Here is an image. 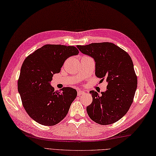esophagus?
<instances>
[{
    "instance_id": "esophagus-1",
    "label": "esophagus",
    "mask_w": 156,
    "mask_h": 156,
    "mask_svg": "<svg viewBox=\"0 0 156 156\" xmlns=\"http://www.w3.org/2000/svg\"><path fill=\"white\" fill-rule=\"evenodd\" d=\"M83 94H84V92H83V91H82V90H78L77 91V95L79 96L83 95Z\"/></svg>"
}]
</instances>
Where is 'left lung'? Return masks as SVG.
<instances>
[{
    "instance_id": "1",
    "label": "left lung",
    "mask_w": 156,
    "mask_h": 156,
    "mask_svg": "<svg viewBox=\"0 0 156 156\" xmlns=\"http://www.w3.org/2000/svg\"><path fill=\"white\" fill-rule=\"evenodd\" d=\"M80 52L92 57L95 62V76L108 85L101 95L94 90L90 94L92 103L87 107L90 119L102 125L119 121L133 103L137 84L130 56L111 42H99L77 46ZM100 81V82H101Z\"/></svg>"
}]
</instances>
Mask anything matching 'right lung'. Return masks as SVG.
I'll return each instance as SVG.
<instances>
[{
	"instance_id": "1",
	"label": "right lung",
	"mask_w": 156,
	"mask_h": 156,
	"mask_svg": "<svg viewBox=\"0 0 156 156\" xmlns=\"http://www.w3.org/2000/svg\"><path fill=\"white\" fill-rule=\"evenodd\" d=\"M79 50L72 46L46 44L26 58L20 69L18 91L29 116L44 126H53L67 115L76 98V90L64 87L54 91L50 82L53 74L59 73L67 58L77 55Z\"/></svg>"
}]
</instances>
